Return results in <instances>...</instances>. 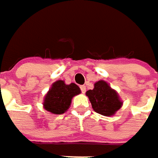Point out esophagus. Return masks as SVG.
Returning a JSON list of instances; mask_svg holds the SVG:
<instances>
[{
    "label": "esophagus",
    "mask_w": 158,
    "mask_h": 158,
    "mask_svg": "<svg viewBox=\"0 0 158 158\" xmlns=\"http://www.w3.org/2000/svg\"><path fill=\"white\" fill-rule=\"evenodd\" d=\"M80 89H81V91H82V93H85V92H86V87H85L84 85L80 86Z\"/></svg>",
    "instance_id": "esophagus-1"
}]
</instances>
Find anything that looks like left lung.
Returning <instances> with one entry per match:
<instances>
[{"label":"left lung","mask_w":158,"mask_h":158,"mask_svg":"<svg viewBox=\"0 0 158 158\" xmlns=\"http://www.w3.org/2000/svg\"><path fill=\"white\" fill-rule=\"evenodd\" d=\"M86 96L95 112L104 116L114 115L123 104L117 91L103 80L95 82L94 89H89Z\"/></svg>","instance_id":"left-lung-1"}]
</instances>
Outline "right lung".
Instances as JSON below:
<instances>
[{
	"instance_id": "obj_1",
	"label": "right lung",
	"mask_w": 158,
	"mask_h": 158,
	"mask_svg": "<svg viewBox=\"0 0 158 158\" xmlns=\"http://www.w3.org/2000/svg\"><path fill=\"white\" fill-rule=\"evenodd\" d=\"M81 93V89L76 83L66 84L59 80L53 82L44 98L45 110L52 114H62L69 110L73 97Z\"/></svg>"
}]
</instances>
